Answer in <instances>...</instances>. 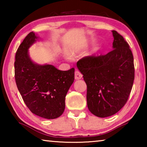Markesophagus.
Wrapping results in <instances>:
<instances>
[{"label":"esophagus","instance_id":"esophagus-1","mask_svg":"<svg viewBox=\"0 0 147 147\" xmlns=\"http://www.w3.org/2000/svg\"><path fill=\"white\" fill-rule=\"evenodd\" d=\"M74 78L76 80H80L82 78V74L79 71H76L74 73Z\"/></svg>","mask_w":147,"mask_h":147}]
</instances>
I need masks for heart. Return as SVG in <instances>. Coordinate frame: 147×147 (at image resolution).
Segmentation results:
<instances>
[{"label":"heart","mask_w":147,"mask_h":147,"mask_svg":"<svg viewBox=\"0 0 147 147\" xmlns=\"http://www.w3.org/2000/svg\"><path fill=\"white\" fill-rule=\"evenodd\" d=\"M80 49H81L80 47H74V48L71 49L70 53L71 54H74L75 53H77V52L79 51L80 50Z\"/></svg>","instance_id":"obj_1"}]
</instances>
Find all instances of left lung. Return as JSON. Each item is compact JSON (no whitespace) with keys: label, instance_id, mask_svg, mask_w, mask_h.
<instances>
[{"label":"left lung","instance_id":"8db88e82","mask_svg":"<svg viewBox=\"0 0 147 147\" xmlns=\"http://www.w3.org/2000/svg\"><path fill=\"white\" fill-rule=\"evenodd\" d=\"M112 32V51L105 55L84 57L77 62L87 85L89 110L102 118L114 115L125 105L135 77L130 46L117 32Z\"/></svg>","mask_w":147,"mask_h":147}]
</instances>
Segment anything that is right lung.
Instances as JSON below:
<instances>
[{"mask_svg":"<svg viewBox=\"0 0 147 147\" xmlns=\"http://www.w3.org/2000/svg\"><path fill=\"white\" fill-rule=\"evenodd\" d=\"M37 37L29 33L16 54L15 79L24 102L32 113L45 119L63 113L66 94L74 80V68L60 71L52 65H39L30 58L28 49Z\"/></svg>","mask_w":147,"mask_h":147,"instance_id":"1","label":"right lung"}]
</instances>
